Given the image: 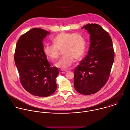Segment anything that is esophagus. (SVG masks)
<instances>
[{"label": "esophagus", "mask_w": 130, "mask_h": 130, "mask_svg": "<svg viewBox=\"0 0 130 130\" xmlns=\"http://www.w3.org/2000/svg\"><path fill=\"white\" fill-rule=\"evenodd\" d=\"M67 72V71L65 70H59V73H60V74H64V73H66Z\"/></svg>", "instance_id": "34e87169"}]
</instances>
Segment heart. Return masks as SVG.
<instances>
[{
	"mask_svg": "<svg viewBox=\"0 0 130 130\" xmlns=\"http://www.w3.org/2000/svg\"><path fill=\"white\" fill-rule=\"evenodd\" d=\"M52 45H45L43 51L48 58L55 60L59 57L60 50H63L64 56L56 64L61 69L70 67L74 61L80 60L83 57L86 47L84 37L81 34L74 32H62L53 39Z\"/></svg>",
	"mask_w": 130,
	"mask_h": 130,
	"instance_id": "obj_1",
	"label": "heart"
}]
</instances>
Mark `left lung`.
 Here are the masks:
<instances>
[{"label": "left lung", "instance_id": "1", "mask_svg": "<svg viewBox=\"0 0 130 130\" xmlns=\"http://www.w3.org/2000/svg\"><path fill=\"white\" fill-rule=\"evenodd\" d=\"M90 34V46L86 57L74 70V85L79 93L97 92L107 83L114 62V51L109 34L100 25H85Z\"/></svg>", "mask_w": 130, "mask_h": 130}]
</instances>
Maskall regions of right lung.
<instances>
[{
    "label": "right lung",
    "mask_w": 130,
    "mask_h": 130,
    "mask_svg": "<svg viewBox=\"0 0 130 130\" xmlns=\"http://www.w3.org/2000/svg\"><path fill=\"white\" fill-rule=\"evenodd\" d=\"M48 31L39 28L30 29L19 39L14 60L20 82L31 94L46 97L55 91L58 68L51 67L44 53L43 40Z\"/></svg>",
    "instance_id": "1"
}]
</instances>
